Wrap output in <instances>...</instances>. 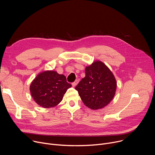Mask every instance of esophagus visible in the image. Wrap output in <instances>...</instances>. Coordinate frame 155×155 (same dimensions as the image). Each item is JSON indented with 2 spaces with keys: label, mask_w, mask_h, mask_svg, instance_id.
Here are the masks:
<instances>
[{
  "label": "esophagus",
  "mask_w": 155,
  "mask_h": 155,
  "mask_svg": "<svg viewBox=\"0 0 155 155\" xmlns=\"http://www.w3.org/2000/svg\"><path fill=\"white\" fill-rule=\"evenodd\" d=\"M78 84V80H76L74 83H72V86H73V87H75L76 86H77V84Z\"/></svg>",
  "instance_id": "esophagus-1"
}]
</instances>
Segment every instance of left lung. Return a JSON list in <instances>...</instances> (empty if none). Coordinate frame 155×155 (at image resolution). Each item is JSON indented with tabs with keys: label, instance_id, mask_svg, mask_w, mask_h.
<instances>
[{
	"label": "left lung",
	"instance_id": "8db88e82",
	"mask_svg": "<svg viewBox=\"0 0 155 155\" xmlns=\"http://www.w3.org/2000/svg\"><path fill=\"white\" fill-rule=\"evenodd\" d=\"M117 83L107 66L99 60L85 68V77L75 87L84 104L93 110L101 109L114 99Z\"/></svg>",
	"mask_w": 155,
	"mask_h": 155
}]
</instances>
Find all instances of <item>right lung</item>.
Returning <instances> with one entry per match:
<instances>
[{"mask_svg":"<svg viewBox=\"0 0 155 155\" xmlns=\"http://www.w3.org/2000/svg\"><path fill=\"white\" fill-rule=\"evenodd\" d=\"M71 86L64 75L54 71H44L32 80L29 89L34 101L38 105L48 108L57 106Z\"/></svg>","mask_w":155,"mask_h":155,"instance_id":"right-lung-1","label":"right lung"}]
</instances>
